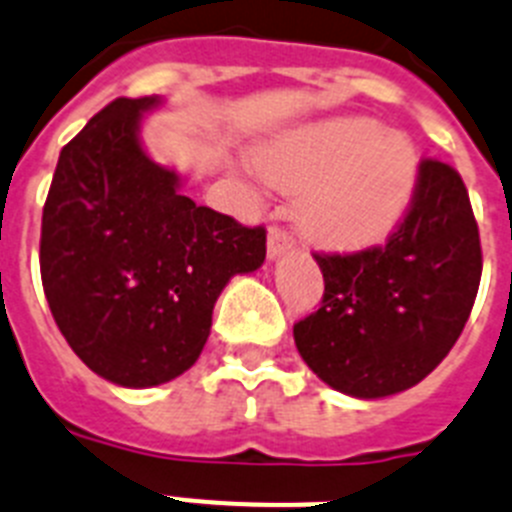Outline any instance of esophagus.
Masks as SVG:
<instances>
[{"label":"esophagus","instance_id":"34e87169","mask_svg":"<svg viewBox=\"0 0 512 512\" xmlns=\"http://www.w3.org/2000/svg\"><path fill=\"white\" fill-rule=\"evenodd\" d=\"M288 250H291V237H288L281 226H270V231H268V257L270 260L281 257L283 252H288Z\"/></svg>","mask_w":512,"mask_h":512}]
</instances>
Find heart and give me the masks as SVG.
<instances>
[{"mask_svg":"<svg viewBox=\"0 0 512 512\" xmlns=\"http://www.w3.org/2000/svg\"><path fill=\"white\" fill-rule=\"evenodd\" d=\"M262 177L301 193L296 221L309 242L353 252L381 242L412 201L417 151L402 133L366 118L293 131L257 154Z\"/></svg>","mask_w":512,"mask_h":512,"instance_id":"heart-1","label":"heart"}]
</instances>
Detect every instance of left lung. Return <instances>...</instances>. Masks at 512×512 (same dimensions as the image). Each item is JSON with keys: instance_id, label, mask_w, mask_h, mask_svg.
Here are the masks:
<instances>
[{"instance_id": "obj_1", "label": "left lung", "mask_w": 512, "mask_h": 512, "mask_svg": "<svg viewBox=\"0 0 512 512\" xmlns=\"http://www.w3.org/2000/svg\"><path fill=\"white\" fill-rule=\"evenodd\" d=\"M314 260L322 304L293 324L306 366L358 399L420 384L459 340L482 278L464 180L451 164L422 159L410 208L386 244Z\"/></svg>"}]
</instances>
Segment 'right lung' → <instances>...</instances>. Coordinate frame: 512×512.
I'll return each instance as SVG.
<instances>
[{
  "label": "right lung",
  "mask_w": 512,
  "mask_h": 512,
  "mask_svg": "<svg viewBox=\"0 0 512 512\" xmlns=\"http://www.w3.org/2000/svg\"><path fill=\"white\" fill-rule=\"evenodd\" d=\"M159 97H118L61 149L43 206L41 278L87 368L128 389L188 371L231 275L265 260V229L195 206L141 146Z\"/></svg>",
  "instance_id": "obj_1"
}]
</instances>
